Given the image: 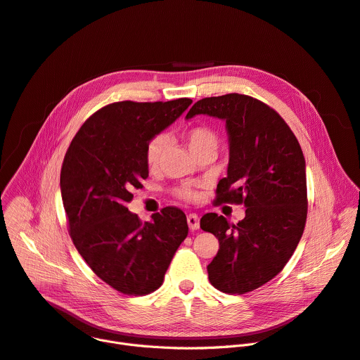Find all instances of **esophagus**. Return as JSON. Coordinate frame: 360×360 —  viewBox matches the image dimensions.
Masks as SVG:
<instances>
[{
  "instance_id": "esophagus-1",
  "label": "esophagus",
  "mask_w": 360,
  "mask_h": 360,
  "mask_svg": "<svg viewBox=\"0 0 360 360\" xmlns=\"http://www.w3.org/2000/svg\"><path fill=\"white\" fill-rule=\"evenodd\" d=\"M186 221H188V226H190L191 231H197L200 228V217L194 213L186 216Z\"/></svg>"
}]
</instances>
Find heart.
I'll return each mask as SVG.
<instances>
[{"mask_svg": "<svg viewBox=\"0 0 360 360\" xmlns=\"http://www.w3.org/2000/svg\"><path fill=\"white\" fill-rule=\"evenodd\" d=\"M186 140H188V146H190L191 153L198 148H205L210 147L213 150H217L219 146V137L216 132L207 127H195L193 128L190 132L186 134ZM167 143V139L165 134H158L153 139H151L147 143L146 147V162L148 166H155L158 165L162 151L165 150V146ZM178 195L186 200H191L195 197V193L193 190V186L190 184H185L181 188H178Z\"/></svg>", "mask_w": 360, "mask_h": 360, "instance_id": "obj_1", "label": "heart"}]
</instances>
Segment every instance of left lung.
<instances>
[{
  "label": "left lung",
  "mask_w": 360,
  "mask_h": 360,
  "mask_svg": "<svg viewBox=\"0 0 360 360\" xmlns=\"http://www.w3.org/2000/svg\"><path fill=\"white\" fill-rule=\"evenodd\" d=\"M209 115L226 122L228 176L219 181L216 204L247 207L232 224L207 213L200 228L219 239L207 266L212 285L242 295L266 285L293 255L307 221V166L297 139L278 113L247 94L229 93L194 103L186 120Z\"/></svg>",
  "instance_id": "1"
}]
</instances>
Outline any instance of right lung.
Wrapping results in <instances>:
<instances>
[{"label":"right lung","mask_w":360,"mask_h":360,"mask_svg":"<svg viewBox=\"0 0 360 360\" xmlns=\"http://www.w3.org/2000/svg\"><path fill=\"white\" fill-rule=\"evenodd\" d=\"M191 103H110L82 125L65 153L60 185L71 239L93 273L121 293L159 289L188 235L186 216L176 207L143 223L127 204L148 176L147 143Z\"/></svg>","instance_id":"right-lung-1"}]
</instances>
